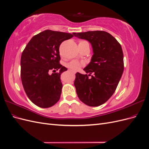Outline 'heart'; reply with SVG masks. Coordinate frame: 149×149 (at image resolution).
Segmentation results:
<instances>
[{"label": "heart", "mask_w": 149, "mask_h": 149, "mask_svg": "<svg viewBox=\"0 0 149 149\" xmlns=\"http://www.w3.org/2000/svg\"><path fill=\"white\" fill-rule=\"evenodd\" d=\"M84 42H86V41H80L79 44L81 43H83ZM67 67H68L70 69H71L72 71H76L78 70L79 69V68L82 66V63H81L79 61H76V60H73L71 62H70L69 63L67 64Z\"/></svg>", "instance_id": "1"}]
</instances>
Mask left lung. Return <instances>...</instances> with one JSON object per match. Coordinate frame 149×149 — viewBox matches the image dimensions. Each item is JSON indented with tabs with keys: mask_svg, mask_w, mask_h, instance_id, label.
Listing matches in <instances>:
<instances>
[{
	"mask_svg": "<svg viewBox=\"0 0 149 149\" xmlns=\"http://www.w3.org/2000/svg\"><path fill=\"white\" fill-rule=\"evenodd\" d=\"M73 34L79 38L88 40L93 49L91 62L84 68L89 74L76 73L74 84L76 93L85 104L99 106L112 96L123 75V49L113 36L104 31Z\"/></svg>",
	"mask_w": 149,
	"mask_h": 149,
	"instance_id": "left-lung-1",
	"label": "left lung"
}]
</instances>
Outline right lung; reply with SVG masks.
<instances>
[{"mask_svg": "<svg viewBox=\"0 0 149 149\" xmlns=\"http://www.w3.org/2000/svg\"><path fill=\"white\" fill-rule=\"evenodd\" d=\"M73 33L45 30L33 36L22 52V85L28 97L36 106L48 108L59 101L63 87L60 75L67 70L60 63L59 48L63 42L73 37ZM58 69L60 71L56 73ZM51 70L55 73L49 75Z\"/></svg>", "mask_w": 149, "mask_h": 149, "instance_id": "obj_1", "label": "right lung"}]
</instances>
